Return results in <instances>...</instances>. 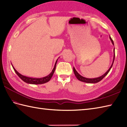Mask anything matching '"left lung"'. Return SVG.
I'll list each match as a JSON object with an SVG mask.
<instances>
[{
  "instance_id": "obj_1",
  "label": "left lung",
  "mask_w": 127,
  "mask_h": 127,
  "mask_svg": "<svg viewBox=\"0 0 127 127\" xmlns=\"http://www.w3.org/2000/svg\"><path fill=\"white\" fill-rule=\"evenodd\" d=\"M110 40H111L112 44L114 45V41H113L112 39L110 37ZM115 48H114V58H113V61H112V63L111 64V66L110 67L109 69L107 70V71L106 72H105V74H104L103 75H101V76H99L98 77H96V78H93V79H90V78L85 77L81 76V75H80L79 73H78L77 71L76 70V69H75V68L74 67L73 70H74V74L75 75V76H76L77 79L79 80V81H82V82H83L88 83H96L97 82H99V81H100L102 79H103V78L105 76H106L107 74L109 73V72L110 71V70H111L112 66L113 65V64H114V60H115Z\"/></svg>"
}]
</instances>
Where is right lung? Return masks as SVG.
Masks as SVG:
<instances>
[{
  "instance_id": "add662e5",
  "label": "right lung",
  "mask_w": 127,
  "mask_h": 127,
  "mask_svg": "<svg viewBox=\"0 0 127 127\" xmlns=\"http://www.w3.org/2000/svg\"><path fill=\"white\" fill-rule=\"evenodd\" d=\"M58 59H57L55 65H54V68L52 69V71H51V73L49 75H48L47 76L44 77H41V78H33V77H29L24 76V75H22V74L19 73V72L17 70H16L14 67L13 66L12 64V66L13 67V70H14L15 72L16 73V74H17L19 76V77H20L21 80H23L24 82H25L26 83H28V84H33V85L43 84V83H46V82L49 81L51 80V77H52L53 75L54 74V72H55V71L56 67V64H57V62Z\"/></svg>"
}]
</instances>
